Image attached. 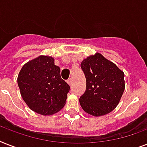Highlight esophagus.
Wrapping results in <instances>:
<instances>
[{
	"instance_id": "34e87169",
	"label": "esophagus",
	"mask_w": 147,
	"mask_h": 147,
	"mask_svg": "<svg viewBox=\"0 0 147 147\" xmlns=\"http://www.w3.org/2000/svg\"><path fill=\"white\" fill-rule=\"evenodd\" d=\"M67 83H68L70 86H71V84H72V79H71V78L68 79V80H67Z\"/></svg>"
}]
</instances>
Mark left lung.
<instances>
[{
	"label": "left lung",
	"mask_w": 147,
	"mask_h": 147,
	"mask_svg": "<svg viewBox=\"0 0 147 147\" xmlns=\"http://www.w3.org/2000/svg\"><path fill=\"white\" fill-rule=\"evenodd\" d=\"M81 68L86 78V90L79 98L81 107L94 117L111 112L125 89L123 71L98 53L83 60Z\"/></svg>",
	"instance_id": "8db88e82"
}]
</instances>
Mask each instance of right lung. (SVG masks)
Instances as JSON below:
<instances>
[{
  "instance_id": "obj_1",
  "label": "right lung",
  "mask_w": 147,
  "mask_h": 147,
  "mask_svg": "<svg viewBox=\"0 0 147 147\" xmlns=\"http://www.w3.org/2000/svg\"><path fill=\"white\" fill-rule=\"evenodd\" d=\"M54 58L40 55L24 65L17 77L21 97L37 114L52 115L65 105L69 85L62 79Z\"/></svg>"
}]
</instances>
